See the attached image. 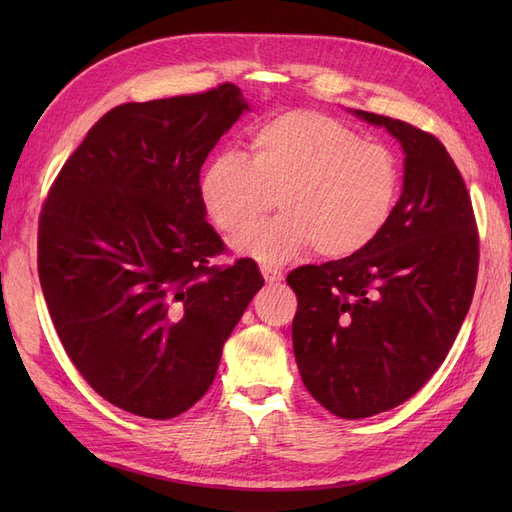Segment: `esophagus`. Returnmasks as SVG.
<instances>
[{
    "label": "esophagus",
    "instance_id": "esophagus-1",
    "mask_svg": "<svg viewBox=\"0 0 512 512\" xmlns=\"http://www.w3.org/2000/svg\"><path fill=\"white\" fill-rule=\"evenodd\" d=\"M260 271H262V277H265V280H267L269 284H273V282H282V277H284V273H282L280 269H275V267L262 265V267H260Z\"/></svg>",
    "mask_w": 512,
    "mask_h": 512
}]
</instances>
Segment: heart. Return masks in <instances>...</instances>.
I'll return each mask as SVG.
<instances>
[{
  "label": "heart",
  "instance_id": "obj_1",
  "mask_svg": "<svg viewBox=\"0 0 512 512\" xmlns=\"http://www.w3.org/2000/svg\"><path fill=\"white\" fill-rule=\"evenodd\" d=\"M401 185L393 147L363 141L346 123L316 111L280 113L254 128L245 160L220 153L198 181L200 205L235 239L275 207L277 220L237 241L262 262L312 247L320 258L359 254L391 220Z\"/></svg>",
  "mask_w": 512,
  "mask_h": 512
}]
</instances>
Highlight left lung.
<instances>
[{"instance_id": "1", "label": "left lung", "mask_w": 512, "mask_h": 512, "mask_svg": "<svg viewBox=\"0 0 512 512\" xmlns=\"http://www.w3.org/2000/svg\"><path fill=\"white\" fill-rule=\"evenodd\" d=\"M406 151L404 192L359 254L288 273L292 346L312 397L342 418L404 404L444 363L478 275V228L459 168L436 136L356 111Z\"/></svg>"}]
</instances>
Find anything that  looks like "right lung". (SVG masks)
<instances>
[{"label": "right lung", "instance_id": "add662e5", "mask_svg": "<svg viewBox=\"0 0 512 512\" xmlns=\"http://www.w3.org/2000/svg\"><path fill=\"white\" fill-rule=\"evenodd\" d=\"M247 111L239 87L115 106L61 166L38 222L55 331L113 406L166 421L207 393L224 342L265 280L226 254L198 181Z\"/></svg>", "mask_w": 512, "mask_h": 512}]
</instances>
